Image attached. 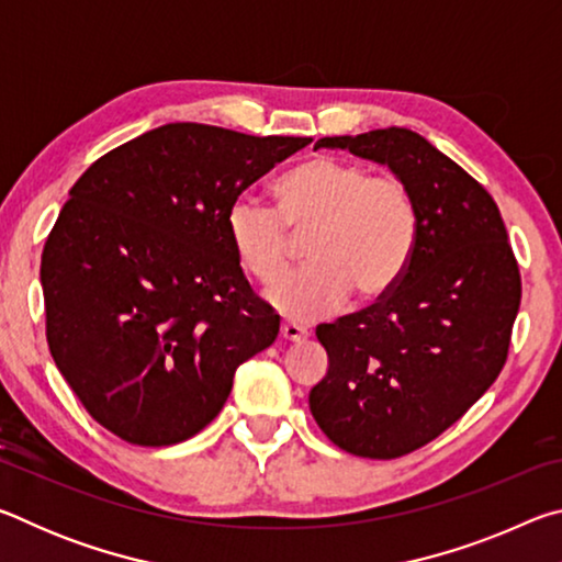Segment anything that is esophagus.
<instances>
[{
  "label": "esophagus",
  "instance_id": "34e87169",
  "mask_svg": "<svg viewBox=\"0 0 562 562\" xmlns=\"http://www.w3.org/2000/svg\"><path fill=\"white\" fill-rule=\"evenodd\" d=\"M280 335L284 341H304L307 339V329L300 325H292V322H284V325L280 327Z\"/></svg>",
  "mask_w": 562,
  "mask_h": 562
}]
</instances>
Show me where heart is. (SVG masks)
I'll return each mask as SVG.
<instances>
[{"label": "heart", "mask_w": 562, "mask_h": 562, "mask_svg": "<svg viewBox=\"0 0 562 562\" xmlns=\"http://www.w3.org/2000/svg\"><path fill=\"white\" fill-rule=\"evenodd\" d=\"M280 216L255 198L227 207L225 231L240 268L260 282L288 270L292 235H310L312 268L280 280L265 300L284 319L312 322L345 304L349 290L379 300L412 260L418 213L412 190L394 176L317 156L274 183Z\"/></svg>", "instance_id": "heart-1"}]
</instances>
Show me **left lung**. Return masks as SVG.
<instances>
[{
	"label": "left lung",
	"instance_id": "obj_1",
	"mask_svg": "<svg viewBox=\"0 0 562 562\" xmlns=\"http://www.w3.org/2000/svg\"><path fill=\"white\" fill-rule=\"evenodd\" d=\"M386 166L412 190L418 233L406 270L372 307L319 325L329 369L310 412L331 443L398 459L486 394L520 307L518 262L486 188L408 128L319 138Z\"/></svg>",
	"mask_w": 562,
	"mask_h": 562
}]
</instances>
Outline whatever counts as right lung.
<instances>
[{
	"mask_svg": "<svg viewBox=\"0 0 562 562\" xmlns=\"http://www.w3.org/2000/svg\"><path fill=\"white\" fill-rule=\"evenodd\" d=\"M312 138L166 123L99 158L42 255L46 341L97 422L170 446L221 414L280 315L247 284L225 215Z\"/></svg>",
	"mask_w": 562,
	"mask_h": 562,
	"instance_id": "obj_1",
	"label": "right lung"
}]
</instances>
